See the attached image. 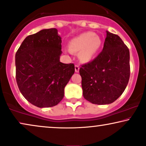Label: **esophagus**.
Here are the masks:
<instances>
[{
	"label": "esophagus",
	"instance_id": "34e87169",
	"mask_svg": "<svg viewBox=\"0 0 146 146\" xmlns=\"http://www.w3.org/2000/svg\"><path fill=\"white\" fill-rule=\"evenodd\" d=\"M75 72H79V66H78V65H76V66H75Z\"/></svg>",
	"mask_w": 146,
	"mask_h": 146
}]
</instances>
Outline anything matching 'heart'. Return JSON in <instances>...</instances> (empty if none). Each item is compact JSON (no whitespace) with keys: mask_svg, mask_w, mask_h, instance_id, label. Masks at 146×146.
Listing matches in <instances>:
<instances>
[{"mask_svg":"<svg viewBox=\"0 0 146 146\" xmlns=\"http://www.w3.org/2000/svg\"><path fill=\"white\" fill-rule=\"evenodd\" d=\"M102 46V39L91 32H84L70 41L72 52H79V59L84 62L92 60Z\"/></svg>","mask_w":146,"mask_h":146,"instance_id":"heart-1","label":"heart"}]
</instances>
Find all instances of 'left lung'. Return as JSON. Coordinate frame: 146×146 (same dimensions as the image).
<instances>
[{
	"label": "left lung",
	"mask_w": 146,
	"mask_h": 146,
	"mask_svg": "<svg viewBox=\"0 0 146 146\" xmlns=\"http://www.w3.org/2000/svg\"><path fill=\"white\" fill-rule=\"evenodd\" d=\"M129 60V50L122 39L106 31L102 51L92 62L82 65L79 70L84 98L98 105L116 101L128 84Z\"/></svg>",
	"instance_id": "8db88e82"
}]
</instances>
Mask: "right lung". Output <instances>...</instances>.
<instances>
[{
  "label": "right lung",
  "instance_id": "1",
  "mask_svg": "<svg viewBox=\"0 0 146 146\" xmlns=\"http://www.w3.org/2000/svg\"><path fill=\"white\" fill-rule=\"evenodd\" d=\"M62 53V38L56 28L28 36L18 48L16 81L23 96L34 106L53 107L64 98L75 70L74 64L60 62Z\"/></svg>",
  "mask_w": 146,
  "mask_h": 146
}]
</instances>
